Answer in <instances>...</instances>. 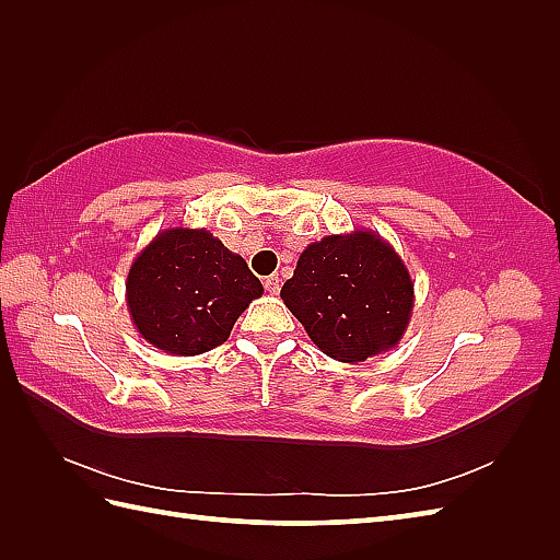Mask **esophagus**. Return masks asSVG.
<instances>
[{
	"instance_id": "obj_1",
	"label": "esophagus",
	"mask_w": 560,
	"mask_h": 560,
	"mask_svg": "<svg viewBox=\"0 0 560 560\" xmlns=\"http://www.w3.org/2000/svg\"><path fill=\"white\" fill-rule=\"evenodd\" d=\"M265 289H267L269 293H273V295L279 293V273H271V277L265 279Z\"/></svg>"
}]
</instances>
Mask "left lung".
I'll return each mask as SVG.
<instances>
[{
	"mask_svg": "<svg viewBox=\"0 0 560 560\" xmlns=\"http://www.w3.org/2000/svg\"><path fill=\"white\" fill-rule=\"evenodd\" d=\"M281 301L319 351L361 363L401 341L413 311V281L383 235L353 229L307 245Z\"/></svg>",
	"mask_w": 560,
	"mask_h": 560,
	"instance_id": "1",
	"label": "left lung"
}]
</instances>
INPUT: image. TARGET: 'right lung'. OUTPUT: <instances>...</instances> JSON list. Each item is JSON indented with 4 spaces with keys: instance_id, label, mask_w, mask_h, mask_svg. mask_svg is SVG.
<instances>
[{
    "instance_id": "right-lung-1",
    "label": "right lung",
    "mask_w": 560,
    "mask_h": 560,
    "mask_svg": "<svg viewBox=\"0 0 560 560\" xmlns=\"http://www.w3.org/2000/svg\"><path fill=\"white\" fill-rule=\"evenodd\" d=\"M127 311L151 347L173 355L211 351L259 299V279L207 229H165L141 249L125 283Z\"/></svg>"
}]
</instances>
